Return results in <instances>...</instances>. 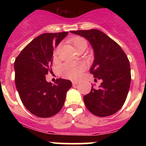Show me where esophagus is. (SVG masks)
<instances>
[{"label":"esophagus","mask_w":146,"mask_h":146,"mask_svg":"<svg viewBox=\"0 0 146 146\" xmlns=\"http://www.w3.org/2000/svg\"><path fill=\"white\" fill-rule=\"evenodd\" d=\"M77 83H78V81H72V85H73V86H75Z\"/></svg>","instance_id":"1"}]
</instances>
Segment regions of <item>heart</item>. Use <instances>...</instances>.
I'll return each mask as SVG.
<instances>
[{
  "label": "heart",
  "instance_id": "heart-1",
  "mask_svg": "<svg viewBox=\"0 0 146 146\" xmlns=\"http://www.w3.org/2000/svg\"><path fill=\"white\" fill-rule=\"evenodd\" d=\"M72 44L77 49V50L85 44H87L86 39L80 36H75L71 39ZM59 47L56 48L55 51V56L58 55V51ZM86 65L85 64L80 62V63H65L62 64L59 68V74L64 78L69 80H77L82 75L85 70H86Z\"/></svg>",
  "mask_w": 146,
  "mask_h": 146
}]
</instances>
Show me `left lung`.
<instances>
[{"label": "left lung", "mask_w": 146, "mask_h": 146, "mask_svg": "<svg viewBox=\"0 0 146 146\" xmlns=\"http://www.w3.org/2000/svg\"><path fill=\"white\" fill-rule=\"evenodd\" d=\"M85 37L94 51V64L90 73L99 88L93 85L89 94L83 97L89 111L99 117L115 114L124 104L131 82L129 59L119 45L105 33L97 29L71 31Z\"/></svg>", "instance_id": "left-lung-1"}]
</instances>
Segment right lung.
Returning a JSON list of instances; mask_svg holds the SVG:
<instances>
[{
	"mask_svg": "<svg viewBox=\"0 0 146 146\" xmlns=\"http://www.w3.org/2000/svg\"><path fill=\"white\" fill-rule=\"evenodd\" d=\"M68 32L46 33L30 42L15 61V84L24 106L32 114L49 118L63 108L66 92L72 87L68 80L57 79L55 84L46 80L52 71L54 46Z\"/></svg>",
	"mask_w": 146,
	"mask_h": 146,
	"instance_id": "add662e5",
	"label": "right lung"
}]
</instances>
